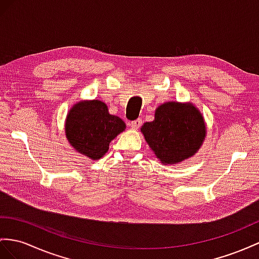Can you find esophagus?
Masks as SVG:
<instances>
[{
	"mask_svg": "<svg viewBox=\"0 0 259 259\" xmlns=\"http://www.w3.org/2000/svg\"><path fill=\"white\" fill-rule=\"evenodd\" d=\"M141 123H142L141 119H137V120L130 122V127H131L132 129H138V128L141 125Z\"/></svg>",
	"mask_w": 259,
	"mask_h": 259,
	"instance_id": "1",
	"label": "esophagus"
}]
</instances>
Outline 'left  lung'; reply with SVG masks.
<instances>
[{
    "instance_id": "1",
    "label": "left lung",
    "mask_w": 259,
    "mask_h": 259,
    "mask_svg": "<svg viewBox=\"0 0 259 259\" xmlns=\"http://www.w3.org/2000/svg\"><path fill=\"white\" fill-rule=\"evenodd\" d=\"M141 132L157 160L163 165H173L197 153L207 136V128L194 104L167 102L158 106L154 120L143 123Z\"/></svg>"
}]
</instances>
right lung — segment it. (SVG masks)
<instances>
[{"label": "right lung", "instance_id": "obj_1", "mask_svg": "<svg viewBox=\"0 0 259 259\" xmlns=\"http://www.w3.org/2000/svg\"><path fill=\"white\" fill-rule=\"evenodd\" d=\"M65 137L77 153L92 161L102 158L109 150V143L125 130L119 117L110 115L108 107L98 99L77 102L66 115Z\"/></svg>", "mask_w": 259, "mask_h": 259}]
</instances>
